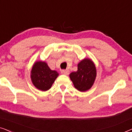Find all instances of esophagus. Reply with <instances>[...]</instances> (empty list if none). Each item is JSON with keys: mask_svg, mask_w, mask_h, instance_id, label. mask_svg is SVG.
<instances>
[{"mask_svg": "<svg viewBox=\"0 0 132 132\" xmlns=\"http://www.w3.org/2000/svg\"><path fill=\"white\" fill-rule=\"evenodd\" d=\"M61 73L65 75H68L70 73V71L69 70H62V71H61Z\"/></svg>", "mask_w": 132, "mask_h": 132, "instance_id": "1", "label": "esophagus"}]
</instances>
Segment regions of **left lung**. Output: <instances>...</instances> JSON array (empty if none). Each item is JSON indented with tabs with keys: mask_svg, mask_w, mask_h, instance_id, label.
<instances>
[{
	"mask_svg": "<svg viewBox=\"0 0 132 132\" xmlns=\"http://www.w3.org/2000/svg\"><path fill=\"white\" fill-rule=\"evenodd\" d=\"M77 71L72 72L70 77L77 90L84 92L93 86L96 77V68L93 61L84 59L77 65Z\"/></svg>",
	"mask_w": 132,
	"mask_h": 132,
	"instance_id": "obj_1",
	"label": "left lung"
}]
</instances>
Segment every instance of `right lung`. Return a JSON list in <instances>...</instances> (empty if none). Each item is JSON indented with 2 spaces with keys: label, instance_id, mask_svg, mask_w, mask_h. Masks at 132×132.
<instances>
[{
  "label": "right lung",
  "instance_id": "add662e5",
  "mask_svg": "<svg viewBox=\"0 0 132 132\" xmlns=\"http://www.w3.org/2000/svg\"><path fill=\"white\" fill-rule=\"evenodd\" d=\"M58 76L57 72L50 70L46 62L39 61L34 64L30 77L36 88L46 91L51 88Z\"/></svg>",
  "mask_w": 132,
  "mask_h": 132
}]
</instances>
